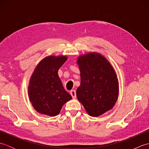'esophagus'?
I'll return each mask as SVG.
<instances>
[{
    "label": "esophagus",
    "mask_w": 149,
    "mask_h": 149,
    "mask_svg": "<svg viewBox=\"0 0 149 149\" xmlns=\"http://www.w3.org/2000/svg\"><path fill=\"white\" fill-rule=\"evenodd\" d=\"M70 95H72V97H73V99H75L76 97V92H75V90H73L70 91Z\"/></svg>",
    "instance_id": "obj_1"
}]
</instances>
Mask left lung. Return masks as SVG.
Returning a JSON list of instances; mask_svg holds the SVG:
<instances>
[{
  "mask_svg": "<svg viewBox=\"0 0 149 149\" xmlns=\"http://www.w3.org/2000/svg\"><path fill=\"white\" fill-rule=\"evenodd\" d=\"M81 84L76 95L88 115L97 117L111 109L118 99V81L112 65L105 57L89 52L78 57Z\"/></svg>",
  "mask_w": 149,
  "mask_h": 149,
  "instance_id": "left-lung-1",
  "label": "left lung"
}]
</instances>
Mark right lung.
Returning a JSON list of instances; mask_svg holds the SVG:
<instances>
[{"label":"right lung","mask_w":149,"mask_h":149,"mask_svg":"<svg viewBox=\"0 0 149 149\" xmlns=\"http://www.w3.org/2000/svg\"><path fill=\"white\" fill-rule=\"evenodd\" d=\"M66 59V56H47L34 69L29 81L28 95L37 112L55 116L60 113L63 106L72 99L58 75L59 68Z\"/></svg>","instance_id":"obj_1"}]
</instances>
